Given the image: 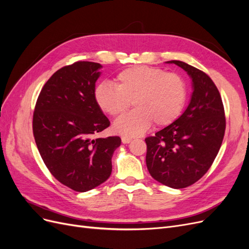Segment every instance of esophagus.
I'll use <instances>...</instances> for the list:
<instances>
[{
  "label": "esophagus",
  "instance_id": "esophagus-1",
  "mask_svg": "<svg viewBox=\"0 0 249 249\" xmlns=\"http://www.w3.org/2000/svg\"><path fill=\"white\" fill-rule=\"evenodd\" d=\"M131 140L132 139L130 137H126V136H123L122 137V141H123V143H124V144H127V143H130Z\"/></svg>",
  "mask_w": 249,
  "mask_h": 249
}]
</instances>
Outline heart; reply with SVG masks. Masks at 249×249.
I'll return each instance as SVG.
<instances>
[{
  "label": "heart",
  "mask_w": 249,
  "mask_h": 249,
  "mask_svg": "<svg viewBox=\"0 0 249 249\" xmlns=\"http://www.w3.org/2000/svg\"><path fill=\"white\" fill-rule=\"evenodd\" d=\"M114 83L115 87L109 83L97 85L94 99L97 106L114 117L124 114L133 102L135 109L113 124V130L124 136H138L153 123L156 126L169 125L185 108L188 86L176 72L138 65L117 73Z\"/></svg>",
  "instance_id": "obj_1"
}]
</instances>
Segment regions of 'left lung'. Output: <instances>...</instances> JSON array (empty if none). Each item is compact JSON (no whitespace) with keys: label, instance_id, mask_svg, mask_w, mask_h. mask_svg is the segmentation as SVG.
<instances>
[{"label":"left lung","instance_id":"left-lung-1","mask_svg":"<svg viewBox=\"0 0 249 249\" xmlns=\"http://www.w3.org/2000/svg\"><path fill=\"white\" fill-rule=\"evenodd\" d=\"M192 80L188 107L175 123L145 138L146 166L158 182L173 189L193 185L210 169L225 132L224 108L219 91L206 72L172 60Z\"/></svg>","mask_w":249,"mask_h":249}]
</instances>
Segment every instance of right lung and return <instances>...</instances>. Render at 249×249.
I'll return each mask as SVG.
<instances>
[{
    "instance_id": "obj_1",
    "label": "right lung",
    "mask_w": 249,
    "mask_h": 249,
    "mask_svg": "<svg viewBox=\"0 0 249 249\" xmlns=\"http://www.w3.org/2000/svg\"><path fill=\"white\" fill-rule=\"evenodd\" d=\"M100 63L78 61L57 71L42 87L33 114V135L46 166L78 192L103 184L112 171L118 136L93 139L110 125L94 99Z\"/></svg>"
}]
</instances>
